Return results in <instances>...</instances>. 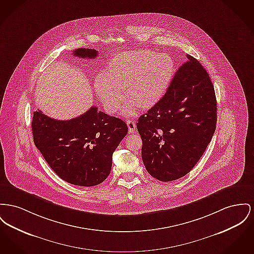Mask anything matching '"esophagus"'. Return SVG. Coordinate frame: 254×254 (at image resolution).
<instances>
[{
    "mask_svg": "<svg viewBox=\"0 0 254 254\" xmlns=\"http://www.w3.org/2000/svg\"><path fill=\"white\" fill-rule=\"evenodd\" d=\"M127 125L128 127V130L129 132H134L135 129H136V123L134 121H127Z\"/></svg>",
    "mask_w": 254,
    "mask_h": 254,
    "instance_id": "esophagus-1",
    "label": "esophagus"
}]
</instances>
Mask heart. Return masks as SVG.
<instances>
[{
	"label": "heart",
	"instance_id": "b5f03b06",
	"mask_svg": "<svg viewBox=\"0 0 254 254\" xmlns=\"http://www.w3.org/2000/svg\"><path fill=\"white\" fill-rule=\"evenodd\" d=\"M175 74L173 59L164 53L131 51L121 53L107 62L104 75L96 76L94 89L109 113H114L126 99V114H133L136 105L149 109L165 96Z\"/></svg>",
	"mask_w": 254,
	"mask_h": 254
}]
</instances>
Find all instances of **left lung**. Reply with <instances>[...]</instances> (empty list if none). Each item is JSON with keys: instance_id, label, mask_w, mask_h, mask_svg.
<instances>
[{"instance_id": "obj_1", "label": "left lung", "mask_w": 254, "mask_h": 254, "mask_svg": "<svg viewBox=\"0 0 254 254\" xmlns=\"http://www.w3.org/2000/svg\"><path fill=\"white\" fill-rule=\"evenodd\" d=\"M186 57L163 99L137 123L144 165L151 177L164 182L194 168L216 129L213 83L200 62Z\"/></svg>"}]
</instances>
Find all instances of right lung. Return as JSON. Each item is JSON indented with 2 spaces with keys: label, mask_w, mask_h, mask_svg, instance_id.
I'll list each match as a JSON object with an SVG mask.
<instances>
[{
  "label": "right lung",
  "mask_w": 254,
  "mask_h": 254,
  "mask_svg": "<svg viewBox=\"0 0 254 254\" xmlns=\"http://www.w3.org/2000/svg\"><path fill=\"white\" fill-rule=\"evenodd\" d=\"M74 56L93 60L98 51L80 48ZM33 141L60 179L77 186H95L109 176L112 154L127 133L123 120L92 106L67 121L55 120L37 110L31 122Z\"/></svg>",
  "instance_id": "obj_1"
}]
</instances>
